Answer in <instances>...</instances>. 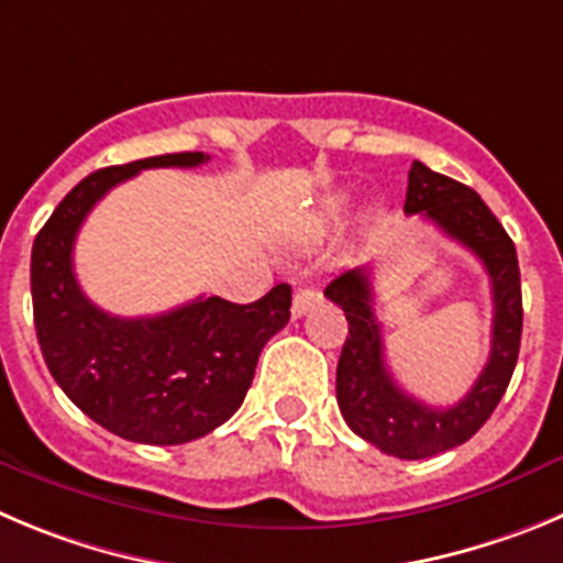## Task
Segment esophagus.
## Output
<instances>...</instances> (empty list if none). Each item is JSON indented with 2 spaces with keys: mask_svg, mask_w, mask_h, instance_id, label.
<instances>
[{
  "mask_svg": "<svg viewBox=\"0 0 563 563\" xmlns=\"http://www.w3.org/2000/svg\"><path fill=\"white\" fill-rule=\"evenodd\" d=\"M319 302V291L317 288H299L297 294H294V302H291V317L299 319L306 317L308 311H311L313 306Z\"/></svg>",
  "mask_w": 563,
  "mask_h": 563,
  "instance_id": "34e87169",
  "label": "esophagus"
}]
</instances>
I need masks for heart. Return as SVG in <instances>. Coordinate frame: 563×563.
<instances>
[{
  "label": "heart",
  "mask_w": 563,
  "mask_h": 563,
  "mask_svg": "<svg viewBox=\"0 0 563 563\" xmlns=\"http://www.w3.org/2000/svg\"><path fill=\"white\" fill-rule=\"evenodd\" d=\"M344 208H346L344 199H330L328 205H322V208H319L317 213H313L311 228H313V230L330 228V224H335L341 217H344Z\"/></svg>",
  "instance_id": "obj_1"
}]
</instances>
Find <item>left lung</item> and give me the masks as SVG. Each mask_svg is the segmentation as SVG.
Returning a JSON list of instances; mask_svg holds the SVG:
<instances>
[{
    "label": "left lung",
    "mask_w": 563,
    "mask_h": 563,
    "mask_svg": "<svg viewBox=\"0 0 563 563\" xmlns=\"http://www.w3.org/2000/svg\"><path fill=\"white\" fill-rule=\"evenodd\" d=\"M406 213L428 222L472 252L492 280V353L475 386L455 406H424L397 386L386 366L383 330L375 317L372 269L355 266L328 283L324 297L344 311L350 335L335 369V400L350 430L394 459H430L464 444L503 400L522 339V286L517 250L497 217L464 183L413 161L408 172Z\"/></svg>",
    "instance_id": "left-lung-1"
}]
</instances>
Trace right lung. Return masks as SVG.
<instances>
[{
  "label": "right lung",
  "mask_w": 563,
  "mask_h": 563,
  "mask_svg": "<svg viewBox=\"0 0 563 563\" xmlns=\"http://www.w3.org/2000/svg\"><path fill=\"white\" fill-rule=\"evenodd\" d=\"M205 161V152H175L93 172L63 197L33 244L35 333L52 377L86 417L141 444H186L228 422L264 344L291 319L286 283L250 306L199 297L141 319L110 317L82 294L71 252L93 205L141 169Z\"/></svg>",
  "instance_id": "add662e5"
}]
</instances>
